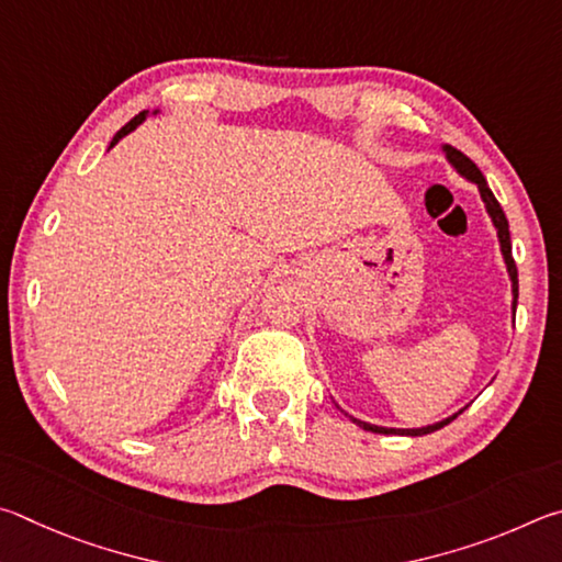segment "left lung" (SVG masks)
<instances>
[{"instance_id": "obj_1", "label": "left lung", "mask_w": 562, "mask_h": 562, "mask_svg": "<svg viewBox=\"0 0 562 562\" xmlns=\"http://www.w3.org/2000/svg\"><path fill=\"white\" fill-rule=\"evenodd\" d=\"M441 150H445L449 165L454 167V170H457L461 177H467L469 182H474V184L479 187L481 200H484V204H486V212H488V216H491V222H494V226H496L498 244H501V254H504L506 269H508V276H510V291H514V316H516V303H518V269H516L514 254H510V232H508V220H506V214H504V210H501V204H498V200L494 196V192L488 190L486 177L481 175L479 167H476L474 162H471L464 153L457 150V147H451V145H445V147H441ZM338 409H340V407H338ZM340 412H342V415H346V417H350L346 409H340ZM457 415H461V409L457 412ZM457 415H451V417L441 419V422H435V425L419 427V429H392V427H378V425H370V422H362V419H356V417H350V419L356 422V425H358V427H362V429L375 431V435H409V437H422V435H431V431L441 429L445 425H449V422H454V419H457Z\"/></svg>"}]
</instances>
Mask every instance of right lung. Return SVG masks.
Segmentation results:
<instances>
[{
	"label": "right lung",
	"instance_id": "right-lung-1",
	"mask_svg": "<svg viewBox=\"0 0 562 562\" xmlns=\"http://www.w3.org/2000/svg\"><path fill=\"white\" fill-rule=\"evenodd\" d=\"M155 113H157V111H155ZM145 117H147V111H143V113H137V115L133 117V121H131V123H125V125L121 127V131H117V133H115V137H113V140H111V147H113V145H115L117 140H121V137H125L127 133H133V131H135V127H137V125H140V123L145 121Z\"/></svg>",
	"mask_w": 562,
	"mask_h": 562
}]
</instances>
